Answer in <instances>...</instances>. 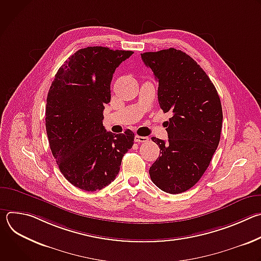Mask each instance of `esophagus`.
<instances>
[{
    "label": "esophagus",
    "mask_w": 261,
    "mask_h": 261,
    "mask_svg": "<svg viewBox=\"0 0 261 261\" xmlns=\"http://www.w3.org/2000/svg\"><path fill=\"white\" fill-rule=\"evenodd\" d=\"M134 140L135 142L137 143H142V142H146L148 140V137H145V136H139V135H135L134 137Z\"/></svg>",
    "instance_id": "34e87169"
}]
</instances>
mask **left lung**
<instances>
[{"label": "left lung", "mask_w": 261, "mask_h": 261, "mask_svg": "<svg viewBox=\"0 0 261 261\" xmlns=\"http://www.w3.org/2000/svg\"><path fill=\"white\" fill-rule=\"evenodd\" d=\"M159 83L158 100L164 113L168 140L153 137L160 156L150 167L152 181L166 193L178 194L200 179L215 154L222 128L217 90L202 68L175 48L141 54Z\"/></svg>", "instance_id": "1"}]
</instances>
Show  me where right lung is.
<instances>
[{
	"instance_id": "add662e5",
	"label": "right lung",
	"mask_w": 261,
	"mask_h": 261,
	"mask_svg": "<svg viewBox=\"0 0 261 261\" xmlns=\"http://www.w3.org/2000/svg\"><path fill=\"white\" fill-rule=\"evenodd\" d=\"M132 54L103 46L80 49L61 66L50 86L45 111L50 150L66 179L82 190L108 186L133 145L131 130L115 134L102 123L114 73Z\"/></svg>"
}]
</instances>
